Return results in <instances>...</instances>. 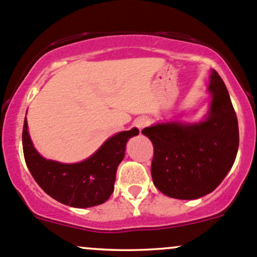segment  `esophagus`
I'll return each instance as SVG.
<instances>
[{
    "label": "esophagus",
    "instance_id": "obj_1",
    "mask_svg": "<svg viewBox=\"0 0 257 257\" xmlns=\"http://www.w3.org/2000/svg\"><path fill=\"white\" fill-rule=\"evenodd\" d=\"M135 125H136V127L139 130H142L148 125V120H147V118H145V117H140V118H137L136 121H135Z\"/></svg>",
    "mask_w": 257,
    "mask_h": 257
}]
</instances>
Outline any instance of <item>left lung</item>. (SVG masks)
<instances>
[{
  "mask_svg": "<svg viewBox=\"0 0 257 257\" xmlns=\"http://www.w3.org/2000/svg\"><path fill=\"white\" fill-rule=\"evenodd\" d=\"M210 109L198 123H157L142 130L153 145V184L176 199H198L213 192L234 165L239 126L223 79L211 71Z\"/></svg>",
  "mask_w": 257,
  "mask_h": 257,
  "instance_id": "obj_1",
  "label": "left lung"
}]
</instances>
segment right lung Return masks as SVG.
<instances>
[{"mask_svg": "<svg viewBox=\"0 0 257 257\" xmlns=\"http://www.w3.org/2000/svg\"><path fill=\"white\" fill-rule=\"evenodd\" d=\"M136 135H139L137 128L118 132L88 160L65 165L46 160L37 152L25 118L23 155L34 181L53 199L74 208L95 207L106 202L112 194L116 171L125 156L126 144Z\"/></svg>", "mask_w": 257, "mask_h": 257, "instance_id": "add662e5", "label": "right lung"}]
</instances>
